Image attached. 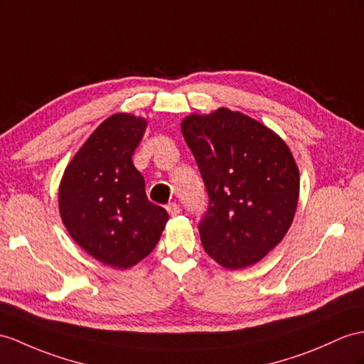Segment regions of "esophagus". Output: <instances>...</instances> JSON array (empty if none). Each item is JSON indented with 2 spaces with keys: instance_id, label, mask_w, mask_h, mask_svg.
<instances>
[{
  "instance_id": "34e87169",
  "label": "esophagus",
  "mask_w": 364,
  "mask_h": 364,
  "mask_svg": "<svg viewBox=\"0 0 364 364\" xmlns=\"http://www.w3.org/2000/svg\"><path fill=\"white\" fill-rule=\"evenodd\" d=\"M166 211L170 213L171 216H177V215H179V213L182 211V208H181L179 203L171 202V203H168V205H166Z\"/></svg>"
}]
</instances>
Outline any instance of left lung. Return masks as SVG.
Here are the masks:
<instances>
[{
	"instance_id": "8db88e82",
	"label": "left lung",
	"mask_w": 364,
	"mask_h": 364,
	"mask_svg": "<svg viewBox=\"0 0 364 364\" xmlns=\"http://www.w3.org/2000/svg\"><path fill=\"white\" fill-rule=\"evenodd\" d=\"M181 128L208 193L203 250L230 270L261 261L286 236L298 205L299 171L289 146L228 108L191 114Z\"/></svg>"
}]
</instances>
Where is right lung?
I'll list each match as a JSON object with an SVG mask.
<instances>
[{
  "instance_id": "right-lung-1",
  "label": "right lung",
  "mask_w": 364,
  "mask_h": 364,
  "mask_svg": "<svg viewBox=\"0 0 364 364\" xmlns=\"http://www.w3.org/2000/svg\"><path fill=\"white\" fill-rule=\"evenodd\" d=\"M146 120L119 112L106 119L66 166L58 190L70 237L112 269H129L154 250L166 225L165 208L149 202L132 164Z\"/></svg>"
}]
</instances>
